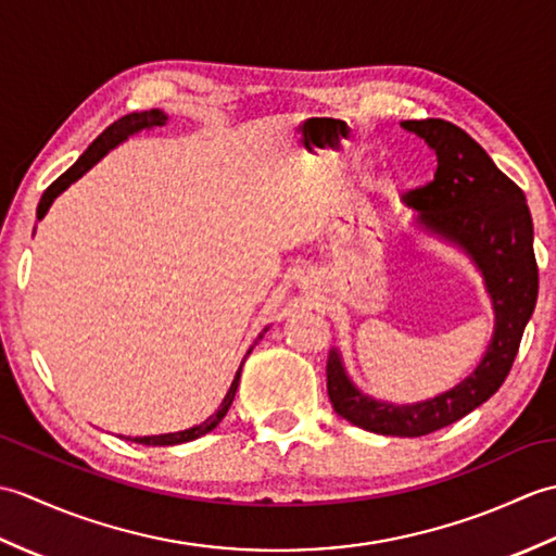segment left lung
Wrapping results in <instances>:
<instances>
[{"instance_id":"obj_1","label":"left lung","mask_w":556,"mask_h":556,"mask_svg":"<svg viewBox=\"0 0 556 556\" xmlns=\"http://www.w3.org/2000/svg\"><path fill=\"white\" fill-rule=\"evenodd\" d=\"M437 155L430 184L413 188L404 203L418 224L466 251L485 279L494 308V334L478 368L448 392L420 404H384L358 392L339 351L327 356V394L341 418L377 434L422 437L468 416L497 392L521 346L538 301L533 219L526 195L464 128L444 119L401 122Z\"/></svg>"}]
</instances>
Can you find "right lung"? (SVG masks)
<instances>
[{
    "instance_id": "1",
    "label": "right lung",
    "mask_w": 556,
    "mask_h": 556,
    "mask_svg": "<svg viewBox=\"0 0 556 556\" xmlns=\"http://www.w3.org/2000/svg\"><path fill=\"white\" fill-rule=\"evenodd\" d=\"M164 124H167V114L160 112V110H150V112H131V114H126V116H122V119H116L112 126L104 128V131L96 140H92L90 148L78 157V162L74 164V167H68L42 193L40 205H38V219H42L47 215V210H50V205L54 203V198L59 193L66 191V188L74 184L76 179H80V176L86 174L92 167V164L100 162V157L108 155L112 148L124 143L128 136L143 131V128H155V126H164ZM260 337H263V334H260ZM248 353H251V351H248ZM239 380H241V368H239V372H236L233 382L229 387V392H227V396H224V401H222V406L215 413H212V416L205 422H200V425H195V428H188V430H181V432L155 434V437H134V442L148 444V446H172V444H184V442L198 440V437H203L210 430H215L217 425L222 422V418L227 416V410H229L231 401L236 396V389H239Z\"/></svg>"
}]
</instances>
